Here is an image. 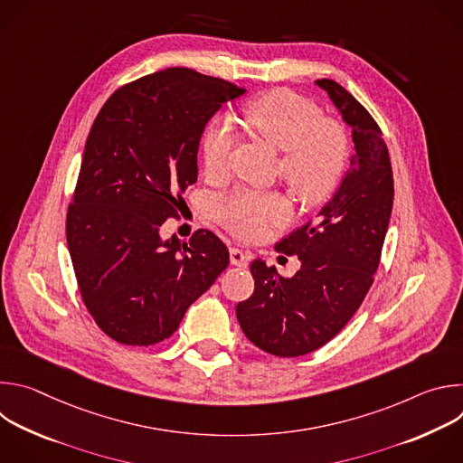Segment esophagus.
<instances>
[{"label": "esophagus", "mask_w": 463, "mask_h": 463, "mask_svg": "<svg viewBox=\"0 0 463 463\" xmlns=\"http://www.w3.org/2000/svg\"><path fill=\"white\" fill-rule=\"evenodd\" d=\"M249 260H250V254H249V252H243V250L238 249V247H232V249H231V263H232V266L247 268Z\"/></svg>", "instance_id": "obj_1"}]
</instances>
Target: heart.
Here are the masks:
<instances>
[{
    "instance_id": "b5f03b06",
    "label": "heart",
    "mask_w": 463,
    "mask_h": 463,
    "mask_svg": "<svg viewBox=\"0 0 463 463\" xmlns=\"http://www.w3.org/2000/svg\"><path fill=\"white\" fill-rule=\"evenodd\" d=\"M254 134L282 152L280 174L306 203H318L337 186L346 161L348 137L335 120L322 118V111L304 97L273 90L250 100L243 109ZM234 146V128L227 118H216L203 137L207 172L222 174ZM289 203L279 194L234 192L218 205V218L240 238L254 240L268 223L284 222Z\"/></svg>"
}]
</instances>
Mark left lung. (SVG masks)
Returning a JSON list of instances; mask_svg holds the SVG:
<instances>
[{
	"label": "left lung",
	"instance_id": "left-lung-1",
	"mask_svg": "<svg viewBox=\"0 0 463 463\" xmlns=\"http://www.w3.org/2000/svg\"><path fill=\"white\" fill-rule=\"evenodd\" d=\"M352 128L354 154L341 186L315 222L295 229L277 250L300 260L291 279L256 258L254 293L236 306L245 337L277 357L306 355L332 341L364 300L379 268L393 177L377 122L335 80H315Z\"/></svg>",
	"mask_w": 463,
	"mask_h": 463
}]
</instances>
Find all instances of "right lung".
I'll return each mask as SVG.
<instances>
[{"label": "right lung", "instance_id": "obj_1", "mask_svg": "<svg viewBox=\"0 0 463 463\" xmlns=\"http://www.w3.org/2000/svg\"><path fill=\"white\" fill-rule=\"evenodd\" d=\"M245 90L170 68L118 88L99 111L65 220L82 300L120 345L168 339L190 304L229 266L211 231L161 238L197 179V148L213 115Z\"/></svg>", "mask_w": 463, "mask_h": 463}]
</instances>
